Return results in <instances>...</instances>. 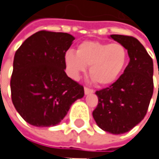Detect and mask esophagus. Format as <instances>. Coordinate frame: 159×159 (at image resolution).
Here are the masks:
<instances>
[{
  "instance_id": "obj_1",
  "label": "esophagus",
  "mask_w": 159,
  "mask_h": 159,
  "mask_svg": "<svg viewBox=\"0 0 159 159\" xmlns=\"http://www.w3.org/2000/svg\"><path fill=\"white\" fill-rule=\"evenodd\" d=\"M84 93H85V94H93L94 93V90L91 89V88H88V87H84Z\"/></svg>"
}]
</instances>
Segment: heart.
Returning a JSON list of instances; mask_svg holds the SVG:
<instances>
[{"label":"heart","mask_w":159,"mask_h":159,"mask_svg":"<svg viewBox=\"0 0 159 159\" xmlns=\"http://www.w3.org/2000/svg\"><path fill=\"white\" fill-rule=\"evenodd\" d=\"M128 61V52L120 43L85 41L81 43L75 53H65V63L69 75L79 78L89 66V75L98 85H109L122 75Z\"/></svg>","instance_id":"b5f03b06"}]
</instances>
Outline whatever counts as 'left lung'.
<instances>
[{
	"label": "left lung",
	"instance_id": "obj_1",
	"mask_svg": "<svg viewBox=\"0 0 159 159\" xmlns=\"http://www.w3.org/2000/svg\"><path fill=\"white\" fill-rule=\"evenodd\" d=\"M110 37L125 46L130 61L115 83L95 92L98 105L93 116L101 129L119 135L144 119L154 90V68L150 55L137 38L120 34Z\"/></svg>",
	"mask_w": 159,
	"mask_h": 159
}]
</instances>
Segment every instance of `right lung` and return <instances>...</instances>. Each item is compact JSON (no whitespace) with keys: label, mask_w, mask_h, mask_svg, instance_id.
Returning <instances> with one entry per match:
<instances>
[{"label":"right lung","mask_w":159,"mask_h":159,"mask_svg":"<svg viewBox=\"0 0 159 159\" xmlns=\"http://www.w3.org/2000/svg\"><path fill=\"white\" fill-rule=\"evenodd\" d=\"M74 40L66 33L40 31L16 51L11 78V101L30 125H56L72 104L84 96V86L65 72V52Z\"/></svg>","instance_id":"obj_1"}]
</instances>
